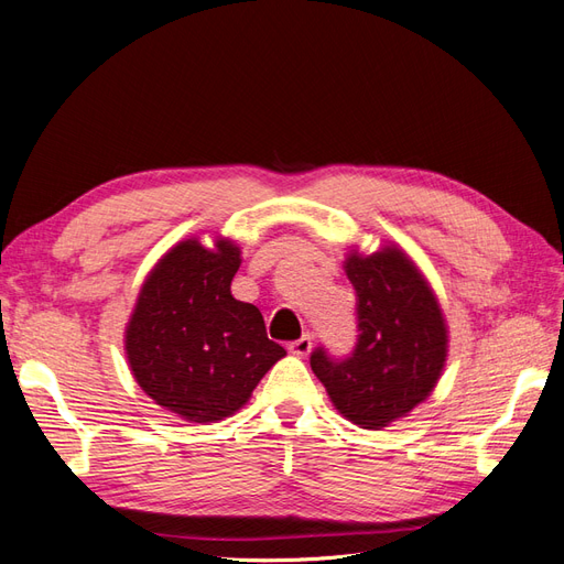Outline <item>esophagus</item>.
Here are the masks:
<instances>
[{
	"label": "esophagus",
	"instance_id": "esophagus-1",
	"mask_svg": "<svg viewBox=\"0 0 564 564\" xmlns=\"http://www.w3.org/2000/svg\"><path fill=\"white\" fill-rule=\"evenodd\" d=\"M311 348H313V340H311V336L305 334V336H301L299 340H292V344H289V352L292 355H296V357H305L311 352Z\"/></svg>",
	"mask_w": 564,
	"mask_h": 564
}]
</instances>
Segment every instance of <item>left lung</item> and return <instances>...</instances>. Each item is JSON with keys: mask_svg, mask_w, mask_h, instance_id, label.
Instances as JSON below:
<instances>
[{"mask_svg": "<svg viewBox=\"0 0 564 564\" xmlns=\"http://www.w3.org/2000/svg\"><path fill=\"white\" fill-rule=\"evenodd\" d=\"M344 270L357 294V346L348 360L311 355L315 377L348 421L381 431L409 416L435 390L447 365L449 329L433 286L398 245L362 253Z\"/></svg>", "mask_w": 564, "mask_h": 564, "instance_id": "left-lung-1", "label": "left lung"}]
</instances>
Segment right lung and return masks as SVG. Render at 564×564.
Here are the masks:
<instances>
[{"label": "right lung", "mask_w": 564, "mask_h": 564, "mask_svg": "<svg viewBox=\"0 0 564 564\" xmlns=\"http://www.w3.org/2000/svg\"><path fill=\"white\" fill-rule=\"evenodd\" d=\"M242 251L230 237L174 245L152 265L124 329L135 383L191 423L232 416L265 371L286 355L270 340L261 311L230 294Z\"/></svg>", "instance_id": "1"}]
</instances>
